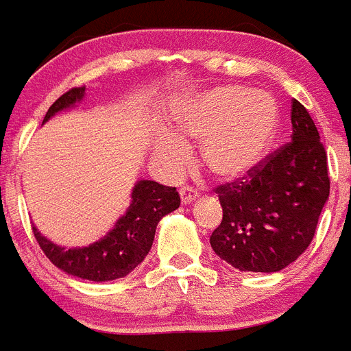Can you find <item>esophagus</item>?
Returning a JSON list of instances; mask_svg holds the SVG:
<instances>
[{
	"instance_id": "obj_1",
	"label": "esophagus",
	"mask_w": 351,
	"mask_h": 351,
	"mask_svg": "<svg viewBox=\"0 0 351 351\" xmlns=\"http://www.w3.org/2000/svg\"><path fill=\"white\" fill-rule=\"evenodd\" d=\"M199 197L197 191H194L192 186H183L182 191H180V199H182V204H192L195 199Z\"/></svg>"
}]
</instances>
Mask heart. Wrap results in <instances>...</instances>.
<instances>
[{
  "label": "heart",
  "mask_w": 351,
  "mask_h": 351,
  "mask_svg": "<svg viewBox=\"0 0 351 351\" xmlns=\"http://www.w3.org/2000/svg\"><path fill=\"white\" fill-rule=\"evenodd\" d=\"M277 101L239 84L189 95L173 114L175 135L157 136L154 157L169 176L189 166V143H201V162L216 180L250 176L265 160L279 131Z\"/></svg>",
  "instance_id": "1"
}]
</instances>
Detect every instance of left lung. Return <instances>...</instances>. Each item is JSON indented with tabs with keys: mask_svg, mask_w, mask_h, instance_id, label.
<instances>
[{
	"mask_svg": "<svg viewBox=\"0 0 351 351\" xmlns=\"http://www.w3.org/2000/svg\"><path fill=\"white\" fill-rule=\"evenodd\" d=\"M293 136L241 182L216 189L223 220L211 247L241 271L271 274L293 263L315 235L329 199L327 156L319 131L293 101Z\"/></svg>",
	"mask_w": 351,
	"mask_h": 351,
	"instance_id": "left-lung-1",
	"label": "left lung"
}]
</instances>
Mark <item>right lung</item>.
Here are the masks:
<instances>
[{"label":"right lung","mask_w":351,"mask_h":351,"mask_svg":"<svg viewBox=\"0 0 351 351\" xmlns=\"http://www.w3.org/2000/svg\"><path fill=\"white\" fill-rule=\"evenodd\" d=\"M86 88H72L48 109L43 124L62 110L74 109L84 100ZM180 208L175 186H165L154 180H138L131 191L126 213L104 237L83 247H64L55 244L32 225L36 241L48 260L65 274L93 282L123 279L135 270L152 247L157 223Z\"/></svg>","instance_id":"1"}]
</instances>
